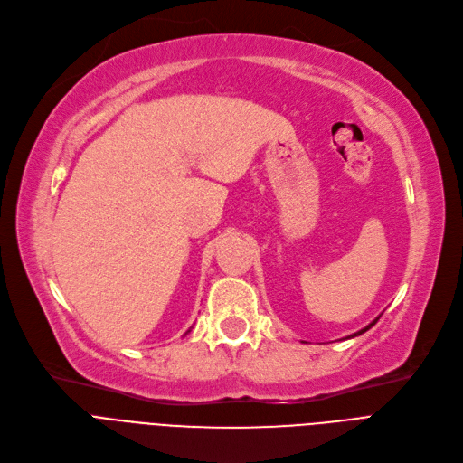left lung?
I'll list each match as a JSON object with an SVG mask.
<instances>
[{
	"mask_svg": "<svg viewBox=\"0 0 463 463\" xmlns=\"http://www.w3.org/2000/svg\"><path fill=\"white\" fill-rule=\"evenodd\" d=\"M376 321H378V317H376L374 321H371V324H369V326H367L365 329H361V331H357V333H354V335H350V336H357V335H361V333H365V331H369V329H371V327H373V326L376 324Z\"/></svg>",
	"mask_w": 463,
	"mask_h": 463,
	"instance_id": "1",
	"label": "left lung"
}]
</instances>
